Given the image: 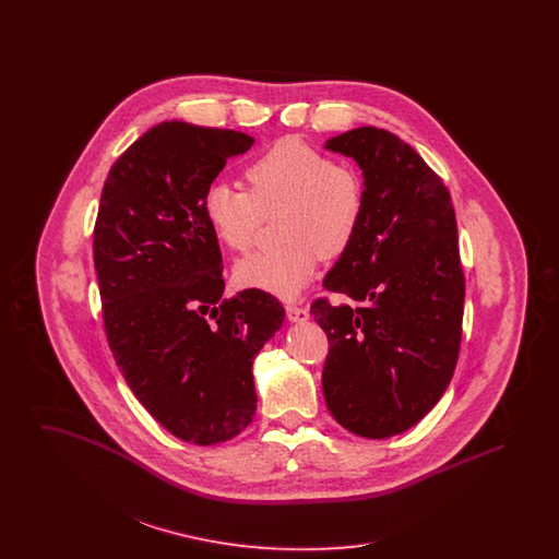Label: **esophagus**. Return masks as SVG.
I'll use <instances>...</instances> for the list:
<instances>
[{
    "instance_id": "34e87169",
    "label": "esophagus",
    "mask_w": 559,
    "mask_h": 559,
    "mask_svg": "<svg viewBox=\"0 0 559 559\" xmlns=\"http://www.w3.org/2000/svg\"><path fill=\"white\" fill-rule=\"evenodd\" d=\"M285 310H287V319L292 320V322H304V320H308V317H310L306 306L292 304V301L285 306Z\"/></svg>"
}]
</instances>
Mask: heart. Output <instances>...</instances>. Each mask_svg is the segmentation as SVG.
I'll use <instances>...</instances> for the list:
<instances>
[{
  "mask_svg": "<svg viewBox=\"0 0 559 559\" xmlns=\"http://www.w3.org/2000/svg\"><path fill=\"white\" fill-rule=\"evenodd\" d=\"M247 190L213 182L203 192V215L230 251L245 253L276 215L278 247L237 264L240 287L295 297L317 274L320 258H342L360 233L367 192L362 176L331 160L310 142L285 135L249 160Z\"/></svg>",
  "mask_w": 559,
  "mask_h": 559,
  "instance_id": "b5f03b06",
  "label": "heart"
}]
</instances>
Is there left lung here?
<instances>
[{
    "instance_id": "8db88e82",
    "label": "left lung",
    "mask_w": 559,
    "mask_h": 559,
    "mask_svg": "<svg viewBox=\"0 0 559 559\" xmlns=\"http://www.w3.org/2000/svg\"><path fill=\"white\" fill-rule=\"evenodd\" d=\"M360 165L367 210L310 312L326 333L322 392L337 424L390 438L442 399L463 335L465 274L442 178L399 135L358 128L326 142Z\"/></svg>"
}]
</instances>
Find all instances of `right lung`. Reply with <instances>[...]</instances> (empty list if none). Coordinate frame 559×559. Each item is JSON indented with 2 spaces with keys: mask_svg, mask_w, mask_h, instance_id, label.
Instances as JSON below:
<instances>
[{
  "mask_svg": "<svg viewBox=\"0 0 559 559\" xmlns=\"http://www.w3.org/2000/svg\"><path fill=\"white\" fill-rule=\"evenodd\" d=\"M247 133L163 121L112 163L94 224L108 347L133 396L176 438H235L258 406L253 360L285 308L260 289L224 297L203 192Z\"/></svg>",
  "mask_w": 559,
  "mask_h": 559,
  "instance_id": "obj_1",
  "label": "right lung"
}]
</instances>
